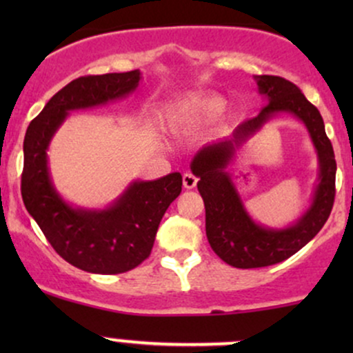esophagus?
Listing matches in <instances>:
<instances>
[{"label": "esophagus", "mask_w": 353, "mask_h": 353, "mask_svg": "<svg viewBox=\"0 0 353 353\" xmlns=\"http://www.w3.org/2000/svg\"><path fill=\"white\" fill-rule=\"evenodd\" d=\"M182 184H184L185 189H194L197 184V177L194 176V174L185 172L184 176H182Z\"/></svg>", "instance_id": "1"}]
</instances>
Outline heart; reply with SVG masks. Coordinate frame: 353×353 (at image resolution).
<instances>
[{
  "mask_svg": "<svg viewBox=\"0 0 353 353\" xmlns=\"http://www.w3.org/2000/svg\"><path fill=\"white\" fill-rule=\"evenodd\" d=\"M228 103L219 96H199L176 103L168 112V124L174 132H190L214 123L225 112Z\"/></svg>",
  "mask_w": 353,
  "mask_h": 353,
  "instance_id": "1",
  "label": "heart"
}]
</instances>
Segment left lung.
Listing matches in <instances>:
<instances>
[{
	"mask_svg": "<svg viewBox=\"0 0 353 353\" xmlns=\"http://www.w3.org/2000/svg\"><path fill=\"white\" fill-rule=\"evenodd\" d=\"M254 79L259 94L265 99L259 116L237 125L230 137L202 145L190 161V171L199 179L197 189L204 199L209 244L222 261L237 269L279 264L299 252L323 228L335 197L337 164L319 109L290 81L267 74ZM279 114H292L306 125L318 154L319 174L310 208L292 225L270 228L246 212L228 168L246 141Z\"/></svg>",
	"mask_w": 353,
	"mask_h": 353,
	"instance_id": "obj_1",
	"label": "left lung"
}]
</instances>
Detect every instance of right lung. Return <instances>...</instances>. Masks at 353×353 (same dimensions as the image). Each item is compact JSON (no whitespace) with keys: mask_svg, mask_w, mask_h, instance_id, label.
Returning <instances> with one entry per match:
<instances>
[{"mask_svg":"<svg viewBox=\"0 0 353 353\" xmlns=\"http://www.w3.org/2000/svg\"><path fill=\"white\" fill-rule=\"evenodd\" d=\"M139 70L84 76L48 101L24 136L21 196L30 216L66 262L91 274H123L149 257L157 228L181 194V172L154 181H132L103 209L70 204L56 190L48 149L71 111L128 98L139 86Z\"/></svg>","mask_w":353,"mask_h":353,"instance_id":"obj_1","label":"right lung"}]
</instances>
